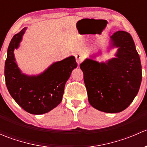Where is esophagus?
<instances>
[{"label":"esophagus","instance_id":"esophagus-1","mask_svg":"<svg viewBox=\"0 0 147 147\" xmlns=\"http://www.w3.org/2000/svg\"><path fill=\"white\" fill-rule=\"evenodd\" d=\"M75 58H76V61H77V63H78V65L80 64V63L82 61V60H83V57L80 54L75 55Z\"/></svg>","mask_w":147,"mask_h":147}]
</instances>
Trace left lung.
<instances>
[{"mask_svg": "<svg viewBox=\"0 0 147 147\" xmlns=\"http://www.w3.org/2000/svg\"><path fill=\"white\" fill-rule=\"evenodd\" d=\"M110 39V47L118 48L116 57L105 63L87 58L80 68L90 105L102 112L117 113L128 107L137 96L142 82V65L129 32L119 30Z\"/></svg>", "mask_w": 147, "mask_h": 147, "instance_id": "8db88e82", "label": "left lung"}]
</instances>
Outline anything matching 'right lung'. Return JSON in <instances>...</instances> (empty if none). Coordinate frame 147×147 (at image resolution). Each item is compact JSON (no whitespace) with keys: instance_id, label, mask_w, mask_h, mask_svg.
I'll return each instance as SVG.
<instances>
[{"instance_id":"add662e5","label":"right lung","mask_w":147,"mask_h":147,"mask_svg":"<svg viewBox=\"0 0 147 147\" xmlns=\"http://www.w3.org/2000/svg\"><path fill=\"white\" fill-rule=\"evenodd\" d=\"M26 28L10 41L5 63V78L11 97L24 110L42 115L54 109L63 100L65 83L78 64L74 56L52 64L38 75H25L18 67L14 50L19 47Z\"/></svg>"}]
</instances>
